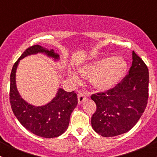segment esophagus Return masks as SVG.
<instances>
[{"mask_svg": "<svg viewBox=\"0 0 157 157\" xmlns=\"http://www.w3.org/2000/svg\"><path fill=\"white\" fill-rule=\"evenodd\" d=\"M77 97H78V103L79 104L83 103V102H84V101L86 99V95H85L83 93H79L78 96H77Z\"/></svg>", "mask_w": 157, "mask_h": 157, "instance_id": "esophagus-1", "label": "esophagus"}]
</instances>
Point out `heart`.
Wrapping results in <instances>:
<instances>
[{
    "mask_svg": "<svg viewBox=\"0 0 157 157\" xmlns=\"http://www.w3.org/2000/svg\"><path fill=\"white\" fill-rule=\"evenodd\" d=\"M126 69L125 61L119 57H114L93 61L83 66L80 72L85 78L92 79V84L95 88L106 90L118 83L124 74ZM69 77L74 81H77V76L72 72L69 73Z\"/></svg>",
    "mask_w": 157,
    "mask_h": 157,
    "instance_id": "1",
    "label": "heart"
}]
</instances>
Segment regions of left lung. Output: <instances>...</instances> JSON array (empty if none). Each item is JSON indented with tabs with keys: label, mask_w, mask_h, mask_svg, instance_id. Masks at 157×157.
<instances>
[{
	"label": "left lung",
	"mask_w": 157,
	"mask_h": 157,
	"mask_svg": "<svg viewBox=\"0 0 157 157\" xmlns=\"http://www.w3.org/2000/svg\"><path fill=\"white\" fill-rule=\"evenodd\" d=\"M132 65L121 82L105 93L93 94L96 110L91 118L93 130L102 137L124 134L138 121L148 100L149 71L133 51Z\"/></svg>",
	"instance_id": "left-lung-1"
}]
</instances>
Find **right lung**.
<instances>
[{"mask_svg": "<svg viewBox=\"0 0 157 157\" xmlns=\"http://www.w3.org/2000/svg\"><path fill=\"white\" fill-rule=\"evenodd\" d=\"M42 53L54 61L60 59L53 49L36 45L26 49L13 66L10 74V102L13 112L20 124L33 134L45 138L57 137L65 132L70 117L77 105V96L74 91L66 92L59 88L55 97L45 105L35 106L21 97L16 84V72L20 61L26 56Z\"/></svg>", "mask_w": 157, "mask_h": 157, "instance_id": "add662e5", "label": "right lung"}]
</instances>
